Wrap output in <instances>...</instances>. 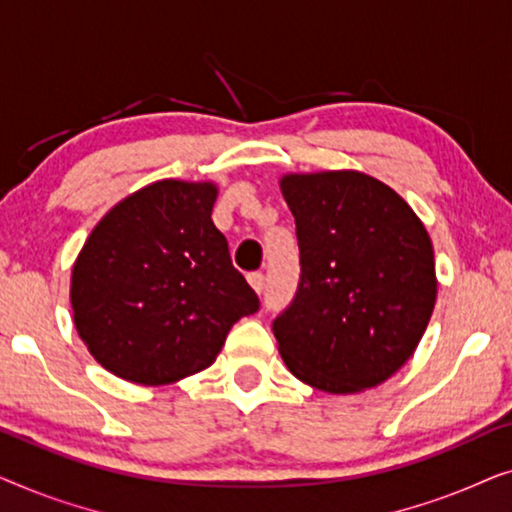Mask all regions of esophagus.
Wrapping results in <instances>:
<instances>
[{"mask_svg": "<svg viewBox=\"0 0 512 512\" xmlns=\"http://www.w3.org/2000/svg\"><path fill=\"white\" fill-rule=\"evenodd\" d=\"M247 282H249V286H251V289H254L256 293H263V289H265V277H263V272H249Z\"/></svg>", "mask_w": 512, "mask_h": 512, "instance_id": "34e87169", "label": "esophagus"}]
</instances>
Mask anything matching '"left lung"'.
Instances as JSON below:
<instances>
[{
    "instance_id": "obj_1",
    "label": "left lung",
    "mask_w": 512,
    "mask_h": 512,
    "mask_svg": "<svg viewBox=\"0 0 512 512\" xmlns=\"http://www.w3.org/2000/svg\"><path fill=\"white\" fill-rule=\"evenodd\" d=\"M279 188L300 247L296 300L272 326L286 368L326 394L387 382L415 354L436 307L422 219L359 170L286 172Z\"/></svg>"
}]
</instances>
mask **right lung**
I'll return each mask as SVG.
<instances>
[{"label":"right lung","mask_w":512,"mask_h":512,"mask_svg":"<svg viewBox=\"0 0 512 512\" xmlns=\"http://www.w3.org/2000/svg\"><path fill=\"white\" fill-rule=\"evenodd\" d=\"M216 195L214 181H153L116 202L76 256V333L121 380L163 387L200 373L258 310L212 221Z\"/></svg>","instance_id":"right-lung-1"}]
</instances>
